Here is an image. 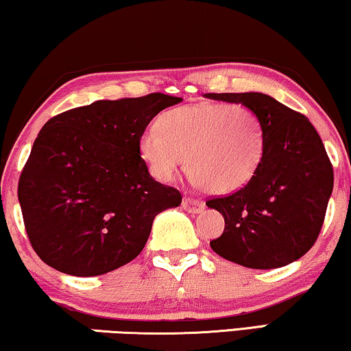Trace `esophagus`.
<instances>
[{"mask_svg":"<svg viewBox=\"0 0 351 351\" xmlns=\"http://www.w3.org/2000/svg\"><path fill=\"white\" fill-rule=\"evenodd\" d=\"M182 207L183 210H186L188 213H201L204 212V208H206L202 201H197V199H193V197H183Z\"/></svg>","mask_w":351,"mask_h":351,"instance_id":"1","label":"esophagus"}]
</instances>
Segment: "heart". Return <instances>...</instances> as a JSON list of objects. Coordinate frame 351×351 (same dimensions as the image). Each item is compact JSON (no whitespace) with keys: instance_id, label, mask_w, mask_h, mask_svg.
Masks as SVG:
<instances>
[{"instance_id":"heart-1","label":"heart","mask_w":351,"mask_h":351,"mask_svg":"<svg viewBox=\"0 0 351 351\" xmlns=\"http://www.w3.org/2000/svg\"><path fill=\"white\" fill-rule=\"evenodd\" d=\"M265 134L251 108L199 104L163 112L139 136V154L155 179L171 182L185 165L196 185L215 194L250 183L262 163Z\"/></svg>"}]
</instances>
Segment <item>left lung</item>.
I'll use <instances>...</instances> for the list:
<instances>
[{
	"label": "left lung",
	"instance_id": "1",
	"mask_svg": "<svg viewBox=\"0 0 351 351\" xmlns=\"http://www.w3.org/2000/svg\"><path fill=\"white\" fill-rule=\"evenodd\" d=\"M206 97L251 108L265 134L262 163L250 183L206 202L226 223L210 246L218 256L256 269L298 261L315 243L332 193V166L319 133L306 116L267 94Z\"/></svg>",
	"mask_w": 351,
	"mask_h": 351
}]
</instances>
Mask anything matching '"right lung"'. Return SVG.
I'll list each match as a JSON object with an SVG mask.
<instances>
[{
  "instance_id": "right-lung-1",
  "label": "right lung",
  "mask_w": 351,
  "mask_h": 351,
  "mask_svg": "<svg viewBox=\"0 0 351 351\" xmlns=\"http://www.w3.org/2000/svg\"><path fill=\"white\" fill-rule=\"evenodd\" d=\"M182 99L149 94L97 100L51 117L37 134L19 180L25 229L34 251L58 271L100 276L133 261L154 218L182 194L154 180L139 136Z\"/></svg>"
}]
</instances>
